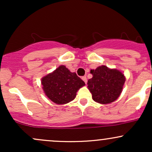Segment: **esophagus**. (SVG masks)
<instances>
[{"label": "esophagus", "mask_w": 152, "mask_h": 152, "mask_svg": "<svg viewBox=\"0 0 152 152\" xmlns=\"http://www.w3.org/2000/svg\"><path fill=\"white\" fill-rule=\"evenodd\" d=\"M81 78H82V80H83V81L85 82V83H87V78H86V76H83V77H82Z\"/></svg>", "instance_id": "1"}]
</instances>
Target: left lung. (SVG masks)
Segmentation results:
<instances>
[{
  "mask_svg": "<svg viewBox=\"0 0 152 152\" xmlns=\"http://www.w3.org/2000/svg\"><path fill=\"white\" fill-rule=\"evenodd\" d=\"M91 74L93 77L88 79L87 84L94 101L107 104L118 98L126 80L121 71L101 66L91 70Z\"/></svg>",
  "mask_w": 152,
  "mask_h": 152,
  "instance_id": "8db88e82",
  "label": "left lung"
}]
</instances>
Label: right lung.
I'll use <instances>...</instances> for the list:
<instances>
[{"mask_svg":"<svg viewBox=\"0 0 152 152\" xmlns=\"http://www.w3.org/2000/svg\"><path fill=\"white\" fill-rule=\"evenodd\" d=\"M41 84L50 100L56 104H65L74 100L76 92L85 83L76 73L71 72L62 65L43 77Z\"/></svg>","mask_w":152,"mask_h":152,"instance_id":"add662e5","label":"right lung"}]
</instances>
